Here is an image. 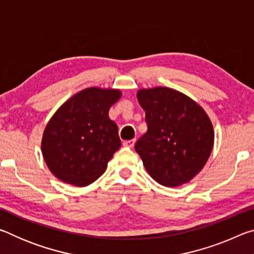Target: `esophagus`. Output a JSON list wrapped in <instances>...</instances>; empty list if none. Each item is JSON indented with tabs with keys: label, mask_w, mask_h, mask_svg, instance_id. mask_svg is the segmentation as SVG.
<instances>
[{
	"label": "esophagus",
	"mask_w": 254,
	"mask_h": 254,
	"mask_svg": "<svg viewBox=\"0 0 254 254\" xmlns=\"http://www.w3.org/2000/svg\"><path fill=\"white\" fill-rule=\"evenodd\" d=\"M134 143H135V139L127 140V141H124V142H123L124 147H127V148H132L133 145H134Z\"/></svg>",
	"instance_id": "esophagus-1"
}]
</instances>
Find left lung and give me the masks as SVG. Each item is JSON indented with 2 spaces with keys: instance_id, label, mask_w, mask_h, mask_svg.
<instances>
[{
  "instance_id": "left-lung-1",
  "label": "left lung",
  "mask_w": 254,
  "mask_h": 254,
  "mask_svg": "<svg viewBox=\"0 0 254 254\" xmlns=\"http://www.w3.org/2000/svg\"><path fill=\"white\" fill-rule=\"evenodd\" d=\"M147 133L136 141V153L157 183L176 187L203 169L212 152L214 130L207 114L191 98L168 87L140 89Z\"/></svg>"
}]
</instances>
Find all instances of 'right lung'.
Segmentation results:
<instances>
[{
    "label": "right lung",
    "instance_id": "obj_1",
    "mask_svg": "<svg viewBox=\"0 0 254 254\" xmlns=\"http://www.w3.org/2000/svg\"><path fill=\"white\" fill-rule=\"evenodd\" d=\"M119 89L86 88L59 107L45 128L42 156L59 180L83 187L95 182L121 147L117 123L109 118Z\"/></svg>",
    "mask_w": 254,
    "mask_h": 254
}]
</instances>
